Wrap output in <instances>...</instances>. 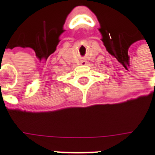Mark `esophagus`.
<instances>
[{
  "label": "esophagus",
  "mask_w": 155,
  "mask_h": 155,
  "mask_svg": "<svg viewBox=\"0 0 155 155\" xmlns=\"http://www.w3.org/2000/svg\"><path fill=\"white\" fill-rule=\"evenodd\" d=\"M81 63L82 65H87V61H86V60H82V61H81Z\"/></svg>",
  "instance_id": "34e87169"
}]
</instances>
